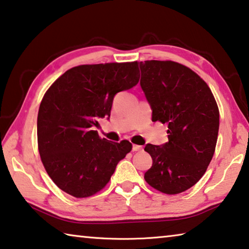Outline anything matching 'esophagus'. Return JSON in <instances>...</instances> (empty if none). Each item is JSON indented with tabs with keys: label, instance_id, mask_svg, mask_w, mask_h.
Returning <instances> with one entry per match:
<instances>
[{
	"label": "esophagus",
	"instance_id": "34e87169",
	"mask_svg": "<svg viewBox=\"0 0 249 249\" xmlns=\"http://www.w3.org/2000/svg\"><path fill=\"white\" fill-rule=\"evenodd\" d=\"M142 148H143V147H142V146H141V145H135V144H133V147H132V149H133V151H134V152L141 151V149H142Z\"/></svg>",
	"mask_w": 249,
	"mask_h": 249
}]
</instances>
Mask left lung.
Returning a JSON list of instances; mask_svg holds the SVG:
<instances>
[{
  "mask_svg": "<svg viewBox=\"0 0 249 249\" xmlns=\"http://www.w3.org/2000/svg\"><path fill=\"white\" fill-rule=\"evenodd\" d=\"M141 88L152 121L167 125L168 142L147 144L153 160L144 178L157 191L185 192L205 174L214 155L219 112L211 89L191 69L172 61L140 62Z\"/></svg>",
  "mask_w": 249,
  "mask_h": 249,
  "instance_id": "obj_1",
  "label": "left lung"
}]
</instances>
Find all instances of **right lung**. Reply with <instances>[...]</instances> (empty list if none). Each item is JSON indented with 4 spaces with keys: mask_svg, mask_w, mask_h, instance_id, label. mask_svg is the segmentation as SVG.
Segmentation results:
<instances>
[{
    "mask_svg": "<svg viewBox=\"0 0 249 249\" xmlns=\"http://www.w3.org/2000/svg\"><path fill=\"white\" fill-rule=\"evenodd\" d=\"M139 81L137 62L80 65L47 89L37 115L38 152L58 188L83 198L108 183L132 144L101 139L94 127L109 117L114 96Z\"/></svg>",
    "mask_w": 249,
    "mask_h": 249,
    "instance_id": "right-lung-1",
    "label": "right lung"
}]
</instances>
